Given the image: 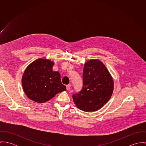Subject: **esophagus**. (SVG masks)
Wrapping results in <instances>:
<instances>
[{"instance_id": "34e87169", "label": "esophagus", "mask_w": 146, "mask_h": 146, "mask_svg": "<svg viewBox=\"0 0 146 146\" xmlns=\"http://www.w3.org/2000/svg\"><path fill=\"white\" fill-rule=\"evenodd\" d=\"M71 88V85L70 84H68L66 85V89L68 90H70Z\"/></svg>"}]
</instances>
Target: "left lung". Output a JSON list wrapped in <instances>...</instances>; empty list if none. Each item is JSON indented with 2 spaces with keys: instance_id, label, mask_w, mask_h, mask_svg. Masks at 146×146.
I'll use <instances>...</instances> for the list:
<instances>
[{
  "instance_id": "8db88e82",
  "label": "left lung",
  "mask_w": 146,
  "mask_h": 146,
  "mask_svg": "<svg viewBox=\"0 0 146 146\" xmlns=\"http://www.w3.org/2000/svg\"><path fill=\"white\" fill-rule=\"evenodd\" d=\"M83 87L72 98L77 107L85 112L96 111L110 99L113 90V79L104 63L98 60L85 63Z\"/></svg>"
}]
</instances>
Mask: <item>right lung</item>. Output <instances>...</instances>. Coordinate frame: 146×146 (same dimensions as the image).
I'll list each match as a JSON object with an SVG mask.
<instances>
[{"label":"right lung","instance_id":"add662e5","mask_svg":"<svg viewBox=\"0 0 146 146\" xmlns=\"http://www.w3.org/2000/svg\"><path fill=\"white\" fill-rule=\"evenodd\" d=\"M54 63L48 60L38 59L26 69L22 79L23 89L30 100L44 103L56 94L66 90L61 81L58 72L52 70Z\"/></svg>","mask_w":146,"mask_h":146}]
</instances>
